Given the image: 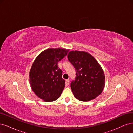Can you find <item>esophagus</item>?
I'll return each mask as SVG.
<instances>
[{
	"label": "esophagus",
	"instance_id": "34e87169",
	"mask_svg": "<svg viewBox=\"0 0 133 133\" xmlns=\"http://www.w3.org/2000/svg\"><path fill=\"white\" fill-rule=\"evenodd\" d=\"M65 84H66V86H68V85H69V79L66 80V81H65Z\"/></svg>",
	"mask_w": 133,
	"mask_h": 133
}]
</instances>
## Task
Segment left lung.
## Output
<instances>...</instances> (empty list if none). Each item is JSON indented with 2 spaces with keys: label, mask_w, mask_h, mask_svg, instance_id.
Returning a JSON list of instances; mask_svg holds the SVG:
<instances>
[{
  "label": "left lung",
  "mask_w": 133,
  "mask_h": 133,
  "mask_svg": "<svg viewBox=\"0 0 133 133\" xmlns=\"http://www.w3.org/2000/svg\"><path fill=\"white\" fill-rule=\"evenodd\" d=\"M68 59L76 70V77L70 84L75 97L81 101L94 99L102 93L105 75L95 59L87 52L71 51Z\"/></svg>",
  "instance_id": "obj_1"
}]
</instances>
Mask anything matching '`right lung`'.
Here are the masks:
<instances>
[{
  "instance_id": "add662e5",
  "label": "right lung",
  "mask_w": 133,
  "mask_h": 133,
  "mask_svg": "<svg viewBox=\"0 0 133 133\" xmlns=\"http://www.w3.org/2000/svg\"><path fill=\"white\" fill-rule=\"evenodd\" d=\"M68 49L50 48L40 54L31 66L29 78L31 89L45 102L57 100L65 86L63 71L58 63L67 55Z\"/></svg>"
}]
</instances>
